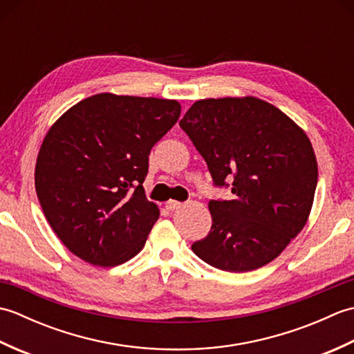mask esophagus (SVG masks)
<instances>
[{
	"mask_svg": "<svg viewBox=\"0 0 354 354\" xmlns=\"http://www.w3.org/2000/svg\"><path fill=\"white\" fill-rule=\"evenodd\" d=\"M181 207L183 204L178 201H167V204H165V208H167L169 212H175V209H179Z\"/></svg>",
	"mask_w": 354,
	"mask_h": 354,
	"instance_id": "1",
	"label": "esophagus"
}]
</instances>
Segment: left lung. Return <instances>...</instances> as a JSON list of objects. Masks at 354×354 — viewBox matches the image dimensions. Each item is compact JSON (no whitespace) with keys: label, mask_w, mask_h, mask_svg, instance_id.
<instances>
[{"label":"left lung","mask_w":354,"mask_h":354,"mask_svg":"<svg viewBox=\"0 0 354 354\" xmlns=\"http://www.w3.org/2000/svg\"><path fill=\"white\" fill-rule=\"evenodd\" d=\"M214 185L234 199L209 201L213 225L192 245L201 260L248 272L277 259L309 219L318 183L312 142L293 120L257 97L193 103L179 122Z\"/></svg>","instance_id":"obj_1"}]
</instances>
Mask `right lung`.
Segmentation results:
<instances>
[{
  "label": "right lung",
  "instance_id": "add662e5",
  "mask_svg": "<svg viewBox=\"0 0 354 354\" xmlns=\"http://www.w3.org/2000/svg\"><path fill=\"white\" fill-rule=\"evenodd\" d=\"M179 114L176 100L102 93L50 127L35 187L50 227L74 255L111 268L142 250L160 217L142 189L149 153Z\"/></svg>",
  "mask_w": 354,
  "mask_h": 354
}]
</instances>
